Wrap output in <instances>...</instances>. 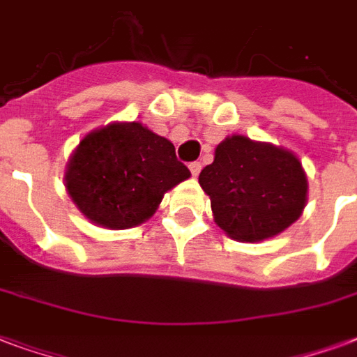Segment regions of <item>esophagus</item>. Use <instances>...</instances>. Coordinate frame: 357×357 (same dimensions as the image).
I'll list each match as a JSON object with an SVG mask.
<instances>
[{"instance_id":"1","label":"esophagus","mask_w":357,"mask_h":357,"mask_svg":"<svg viewBox=\"0 0 357 357\" xmlns=\"http://www.w3.org/2000/svg\"><path fill=\"white\" fill-rule=\"evenodd\" d=\"M188 167H190V171H192V175L197 176L201 173V167H203V165H201V162H192Z\"/></svg>"}]
</instances>
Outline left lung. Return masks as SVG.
I'll use <instances>...</instances> for the list:
<instances>
[{
    "label": "left lung",
    "instance_id": "8db88e82",
    "mask_svg": "<svg viewBox=\"0 0 357 357\" xmlns=\"http://www.w3.org/2000/svg\"><path fill=\"white\" fill-rule=\"evenodd\" d=\"M199 184L211 197L214 222L241 243H258L290 227L301 216L309 188L294 152L245 135L216 146Z\"/></svg>",
    "mask_w": 357,
    "mask_h": 357
}]
</instances>
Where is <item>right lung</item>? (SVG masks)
<instances>
[{
	"label": "right lung",
	"mask_w": 357,
	"mask_h": 357,
	"mask_svg": "<svg viewBox=\"0 0 357 357\" xmlns=\"http://www.w3.org/2000/svg\"><path fill=\"white\" fill-rule=\"evenodd\" d=\"M190 176L175 146L141 122L88 133L69 158L66 188L92 224L128 229L156 213L163 194Z\"/></svg>",
	"instance_id": "add662e5"
}]
</instances>
